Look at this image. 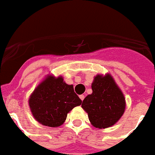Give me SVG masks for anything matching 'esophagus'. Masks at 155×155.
<instances>
[{"instance_id":"1","label":"esophagus","mask_w":155,"mask_h":155,"mask_svg":"<svg viewBox=\"0 0 155 155\" xmlns=\"http://www.w3.org/2000/svg\"><path fill=\"white\" fill-rule=\"evenodd\" d=\"M79 97H80V99H81V101H83L84 100V98H85V96H84V95H80V96H79Z\"/></svg>"}]
</instances>
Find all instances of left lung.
<instances>
[{
    "mask_svg": "<svg viewBox=\"0 0 155 155\" xmlns=\"http://www.w3.org/2000/svg\"><path fill=\"white\" fill-rule=\"evenodd\" d=\"M93 93L87 95L81 107L88 114L90 123L96 128H108L121 118L126 109L122 90L110 74H97L92 85Z\"/></svg>",
    "mask_w": 155,
    "mask_h": 155,
    "instance_id": "obj_1",
    "label": "left lung"
}]
</instances>
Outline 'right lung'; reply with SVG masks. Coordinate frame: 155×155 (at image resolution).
Here are the masks:
<instances>
[{"label": "right lung", "instance_id": "right-lung-1", "mask_svg": "<svg viewBox=\"0 0 155 155\" xmlns=\"http://www.w3.org/2000/svg\"><path fill=\"white\" fill-rule=\"evenodd\" d=\"M81 100L75 94L74 85H68L63 78L48 75L37 86L28 99L33 117L43 126L60 127L65 122L67 114Z\"/></svg>", "mask_w": 155, "mask_h": 155}]
</instances>
